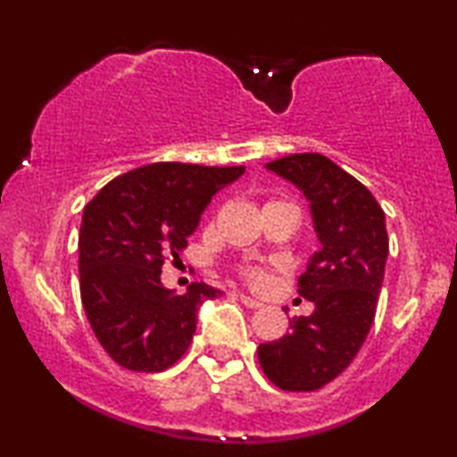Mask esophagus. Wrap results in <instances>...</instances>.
<instances>
[{"mask_svg": "<svg viewBox=\"0 0 457 457\" xmlns=\"http://www.w3.org/2000/svg\"><path fill=\"white\" fill-rule=\"evenodd\" d=\"M239 299H241V303H245V305H247V308H252V310H258V308H262V303L258 302V299L249 297V295H245V293H239Z\"/></svg>", "mask_w": 457, "mask_h": 457, "instance_id": "obj_1", "label": "esophagus"}]
</instances>
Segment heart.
Returning <instances> with one entry per match:
<instances>
[{"label": "heart", "mask_w": 457, "mask_h": 457, "mask_svg": "<svg viewBox=\"0 0 457 457\" xmlns=\"http://www.w3.org/2000/svg\"><path fill=\"white\" fill-rule=\"evenodd\" d=\"M243 277H245L247 280H252V283H255V285L264 283V272H262L260 268H253V266L243 268Z\"/></svg>", "instance_id": "b5f03b06"}]
</instances>
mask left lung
Listing matches in <instances>:
<instances>
[{
  "label": "left lung",
  "mask_w": 457,
  "mask_h": 457,
  "mask_svg": "<svg viewBox=\"0 0 457 457\" xmlns=\"http://www.w3.org/2000/svg\"><path fill=\"white\" fill-rule=\"evenodd\" d=\"M266 168L308 199L322 247L297 280V293L314 312L293 318L291 333L262 343L258 360L278 389L316 391L352 364L370 333L389 255L385 212L358 179L322 154L285 155Z\"/></svg>",
  "instance_id": "8db88e82"
}]
</instances>
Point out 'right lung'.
Instances as JSON below:
<instances>
[{
    "mask_svg": "<svg viewBox=\"0 0 457 457\" xmlns=\"http://www.w3.org/2000/svg\"><path fill=\"white\" fill-rule=\"evenodd\" d=\"M245 166L158 162L110 180L85 205L79 235L80 299L97 341L116 364L162 372L191 345L197 310L222 295L191 283L185 295L162 285L212 197Z\"/></svg>",
    "mask_w": 457,
    "mask_h": 457,
    "instance_id": "add662e5",
    "label": "right lung"
}]
</instances>
